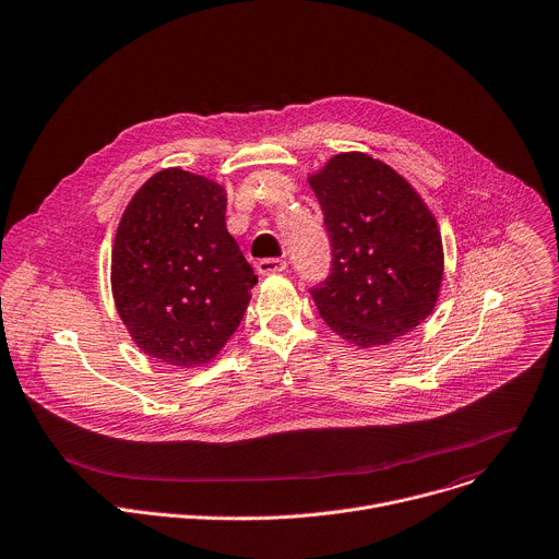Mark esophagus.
Wrapping results in <instances>:
<instances>
[{"label": "esophagus", "mask_w": 559, "mask_h": 559, "mask_svg": "<svg viewBox=\"0 0 559 559\" xmlns=\"http://www.w3.org/2000/svg\"><path fill=\"white\" fill-rule=\"evenodd\" d=\"M287 267V261L285 259H261L257 263V270L259 274H274V272H283Z\"/></svg>", "instance_id": "34e87169"}]
</instances>
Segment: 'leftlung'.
Masks as SVG:
<instances>
[{
  "label": "left lung",
  "instance_id": "8db88e82",
  "mask_svg": "<svg viewBox=\"0 0 559 559\" xmlns=\"http://www.w3.org/2000/svg\"><path fill=\"white\" fill-rule=\"evenodd\" d=\"M324 215L331 270L311 287L322 320L355 346L406 335L435 309L443 248L413 186L364 153H340L309 177Z\"/></svg>",
  "mask_w": 559,
  "mask_h": 559
}]
</instances>
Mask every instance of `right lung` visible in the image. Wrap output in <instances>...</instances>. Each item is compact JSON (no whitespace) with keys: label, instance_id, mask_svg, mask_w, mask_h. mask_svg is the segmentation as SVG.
<instances>
[{"label":"right lung","instance_id":"obj_1","mask_svg":"<svg viewBox=\"0 0 559 559\" xmlns=\"http://www.w3.org/2000/svg\"><path fill=\"white\" fill-rule=\"evenodd\" d=\"M226 191L181 168L148 177L111 252V289L133 342L173 366L211 361L250 302L257 274L226 228Z\"/></svg>","mask_w":559,"mask_h":559}]
</instances>
